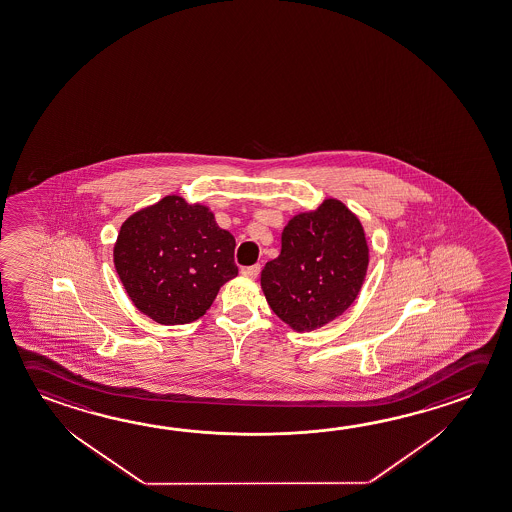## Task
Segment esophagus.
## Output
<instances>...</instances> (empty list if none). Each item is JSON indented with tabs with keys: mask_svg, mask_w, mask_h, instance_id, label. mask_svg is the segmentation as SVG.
Segmentation results:
<instances>
[{
	"mask_svg": "<svg viewBox=\"0 0 512 512\" xmlns=\"http://www.w3.org/2000/svg\"><path fill=\"white\" fill-rule=\"evenodd\" d=\"M241 273H243L244 277L255 278L260 273V264H253V266H246V268L241 269Z\"/></svg>",
	"mask_w": 512,
	"mask_h": 512,
	"instance_id": "esophagus-1",
	"label": "esophagus"
}]
</instances>
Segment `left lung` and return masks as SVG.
<instances>
[{"label":"left lung","instance_id":"1","mask_svg":"<svg viewBox=\"0 0 512 512\" xmlns=\"http://www.w3.org/2000/svg\"><path fill=\"white\" fill-rule=\"evenodd\" d=\"M368 246L358 217L338 199L293 217L282 250L260 273L269 307L295 331H313L356 300L367 275Z\"/></svg>","mask_w":512,"mask_h":512}]
</instances>
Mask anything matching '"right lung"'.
Wrapping results in <instances>:
<instances>
[{"label": "right lung", "instance_id": "obj_1", "mask_svg": "<svg viewBox=\"0 0 512 512\" xmlns=\"http://www.w3.org/2000/svg\"><path fill=\"white\" fill-rule=\"evenodd\" d=\"M234 235L203 205L167 196L120 228L115 268L138 311L163 325L198 320L237 275Z\"/></svg>", "mask_w": 512, "mask_h": 512}]
</instances>
